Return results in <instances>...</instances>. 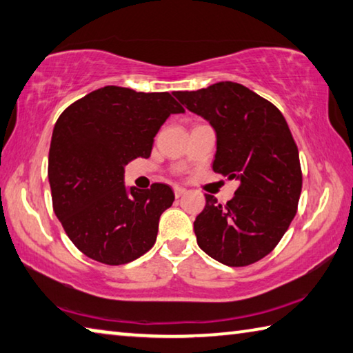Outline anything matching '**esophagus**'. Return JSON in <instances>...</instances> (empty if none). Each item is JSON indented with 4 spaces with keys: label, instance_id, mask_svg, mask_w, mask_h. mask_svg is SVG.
Returning a JSON list of instances; mask_svg holds the SVG:
<instances>
[{
    "label": "esophagus",
    "instance_id": "1",
    "mask_svg": "<svg viewBox=\"0 0 353 353\" xmlns=\"http://www.w3.org/2000/svg\"><path fill=\"white\" fill-rule=\"evenodd\" d=\"M173 192H175V196H176V199H180V196H183L184 194H186V192H188V190H186V189H184V188H180V186H175V188H173Z\"/></svg>",
    "mask_w": 353,
    "mask_h": 353
}]
</instances>
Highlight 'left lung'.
Instances as JSON below:
<instances>
[{
	"mask_svg": "<svg viewBox=\"0 0 353 353\" xmlns=\"http://www.w3.org/2000/svg\"><path fill=\"white\" fill-rule=\"evenodd\" d=\"M173 94L214 128V172L239 181L225 206L205 194L206 206L194 221L196 243L228 267L261 261L288 230L302 189L299 152L285 117L267 99L228 80Z\"/></svg>",
	"mask_w": 353,
	"mask_h": 353,
	"instance_id": "1",
	"label": "left lung"
}]
</instances>
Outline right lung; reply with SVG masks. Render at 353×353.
Masks as SVG:
<instances>
[{
    "mask_svg": "<svg viewBox=\"0 0 353 353\" xmlns=\"http://www.w3.org/2000/svg\"><path fill=\"white\" fill-rule=\"evenodd\" d=\"M184 108L169 92L103 86L70 105L55 122L48 178L54 212L92 261L123 265L157 240L159 217L175 195L167 184L125 186V165L148 158L153 138Z\"/></svg>",
    "mask_w": 353,
    "mask_h": 353,
    "instance_id": "1",
    "label": "right lung"
}]
</instances>
